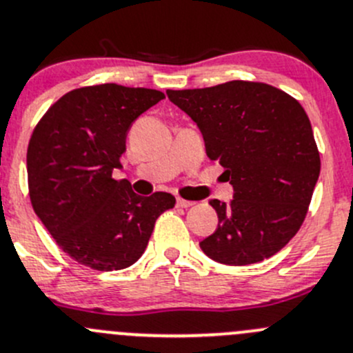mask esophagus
<instances>
[{"label": "esophagus", "mask_w": 353, "mask_h": 353, "mask_svg": "<svg viewBox=\"0 0 353 353\" xmlns=\"http://www.w3.org/2000/svg\"><path fill=\"white\" fill-rule=\"evenodd\" d=\"M192 205H194V203H192V201H188V199L177 198V206H179V208H189V206H192Z\"/></svg>", "instance_id": "obj_1"}]
</instances>
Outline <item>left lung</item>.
<instances>
[{
	"label": "left lung",
	"instance_id": "8db88e82",
	"mask_svg": "<svg viewBox=\"0 0 353 353\" xmlns=\"http://www.w3.org/2000/svg\"><path fill=\"white\" fill-rule=\"evenodd\" d=\"M198 125L206 155L223 165L233 199H211L218 228L199 242L214 262L247 265L272 257L301 228L320 176L310 118L292 96L264 83L167 89Z\"/></svg>",
	"mask_w": 353,
	"mask_h": 353
}]
</instances>
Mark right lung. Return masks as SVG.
<instances>
[{
    "mask_svg": "<svg viewBox=\"0 0 353 353\" xmlns=\"http://www.w3.org/2000/svg\"><path fill=\"white\" fill-rule=\"evenodd\" d=\"M164 92L120 84L69 91L39 121L27 150L33 211L79 264L120 270L145 252L155 220L176 205L169 192L139 196L114 181L133 121Z\"/></svg>",
    "mask_w": 353,
    "mask_h": 353,
    "instance_id": "add662e5",
    "label": "right lung"
}]
</instances>
